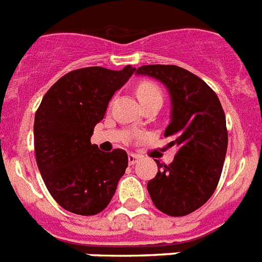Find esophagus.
Returning <instances> with one entry per match:
<instances>
[{"label":"esophagus","instance_id":"obj_1","mask_svg":"<svg viewBox=\"0 0 262 262\" xmlns=\"http://www.w3.org/2000/svg\"><path fill=\"white\" fill-rule=\"evenodd\" d=\"M140 161V157L136 154H128V163L129 165H135Z\"/></svg>","mask_w":262,"mask_h":262}]
</instances>
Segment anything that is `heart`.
<instances>
[{
    "instance_id": "1",
    "label": "heart",
    "mask_w": 262,
    "mask_h": 262,
    "mask_svg": "<svg viewBox=\"0 0 262 262\" xmlns=\"http://www.w3.org/2000/svg\"><path fill=\"white\" fill-rule=\"evenodd\" d=\"M138 97H139L140 103L148 99H154V97H161L162 99V92L158 85L150 81H144L138 85Z\"/></svg>"
}]
</instances>
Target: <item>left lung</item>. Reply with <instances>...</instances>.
Wrapping results in <instances>:
<instances>
[{"label":"left lung","mask_w":262,"mask_h":262,"mask_svg":"<svg viewBox=\"0 0 262 262\" xmlns=\"http://www.w3.org/2000/svg\"><path fill=\"white\" fill-rule=\"evenodd\" d=\"M136 75L161 81L171 101L165 136L178 148L170 165L157 161L158 172L147 183L155 206L181 217L200 209L217 187L224 167L228 131L220 99L204 80L177 66H143Z\"/></svg>","instance_id":"8db88e82"}]
</instances>
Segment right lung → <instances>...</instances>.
I'll return each instance as SVG.
<instances>
[{
  "label": "right lung",
  "instance_id": "add662e5",
  "mask_svg": "<svg viewBox=\"0 0 262 262\" xmlns=\"http://www.w3.org/2000/svg\"><path fill=\"white\" fill-rule=\"evenodd\" d=\"M136 69L81 68L58 79L34 116V151L40 174L55 201L66 210L95 215L111 202L128 166L124 150L103 152L91 144L97 123L116 91Z\"/></svg>",
  "mask_w": 262,
  "mask_h": 262
}]
</instances>
